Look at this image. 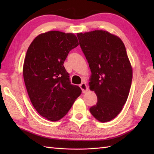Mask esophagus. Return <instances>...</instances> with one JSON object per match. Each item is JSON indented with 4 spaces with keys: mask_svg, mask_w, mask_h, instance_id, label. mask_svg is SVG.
Listing matches in <instances>:
<instances>
[{
    "mask_svg": "<svg viewBox=\"0 0 154 154\" xmlns=\"http://www.w3.org/2000/svg\"><path fill=\"white\" fill-rule=\"evenodd\" d=\"M79 87H80L81 89V91H82V92L83 93H85L88 91V88L87 87V85L85 83H82L81 84H80Z\"/></svg>",
    "mask_w": 154,
    "mask_h": 154,
    "instance_id": "esophagus-1",
    "label": "esophagus"
}]
</instances>
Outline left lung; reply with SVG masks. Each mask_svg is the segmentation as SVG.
I'll return each mask as SVG.
<instances>
[{"instance_id": "obj_1", "label": "left lung", "mask_w": 154, "mask_h": 154, "mask_svg": "<svg viewBox=\"0 0 154 154\" xmlns=\"http://www.w3.org/2000/svg\"><path fill=\"white\" fill-rule=\"evenodd\" d=\"M91 69L90 90L97 103L89 109L101 122L114 119L126 103L132 81V67L123 42L104 30L77 33Z\"/></svg>"}]
</instances>
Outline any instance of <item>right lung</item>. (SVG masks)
Wrapping results in <instances>:
<instances>
[{
  "mask_svg": "<svg viewBox=\"0 0 154 154\" xmlns=\"http://www.w3.org/2000/svg\"><path fill=\"white\" fill-rule=\"evenodd\" d=\"M78 45L74 34L54 30L38 35L28 48L22 70L26 88L35 110L48 120L61 119L81 93L63 66Z\"/></svg>",
  "mask_w": 154,
  "mask_h": 154,
  "instance_id": "right-lung-1",
  "label": "right lung"
}]
</instances>
